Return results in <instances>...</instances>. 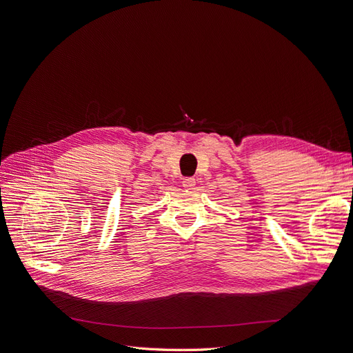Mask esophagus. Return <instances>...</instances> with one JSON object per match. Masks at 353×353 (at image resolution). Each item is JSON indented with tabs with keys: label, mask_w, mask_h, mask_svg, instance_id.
<instances>
[{
	"label": "esophagus",
	"mask_w": 353,
	"mask_h": 353,
	"mask_svg": "<svg viewBox=\"0 0 353 353\" xmlns=\"http://www.w3.org/2000/svg\"><path fill=\"white\" fill-rule=\"evenodd\" d=\"M195 179L194 178H183L182 179V187L185 188V190H194V187H195Z\"/></svg>",
	"instance_id": "obj_1"
}]
</instances>
